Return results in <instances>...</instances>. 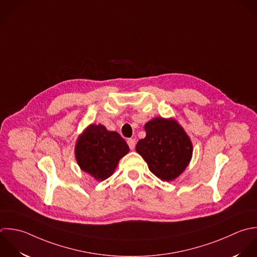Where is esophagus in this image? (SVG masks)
Returning <instances> with one entry per match:
<instances>
[{"mask_svg": "<svg viewBox=\"0 0 257 257\" xmlns=\"http://www.w3.org/2000/svg\"><path fill=\"white\" fill-rule=\"evenodd\" d=\"M127 143H128L129 148H130L131 150H133V149L135 148V145H136V141H135V139L130 138V139H128V140H127Z\"/></svg>", "mask_w": 257, "mask_h": 257, "instance_id": "1", "label": "esophagus"}]
</instances>
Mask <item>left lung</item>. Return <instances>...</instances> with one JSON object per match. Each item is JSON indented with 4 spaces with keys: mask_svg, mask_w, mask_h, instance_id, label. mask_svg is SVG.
<instances>
[{
    "mask_svg": "<svg viewBox=\"0 0 257 257\" xmlns=\"http://www.w3.org/2000/svg\"><path fill=\"white\" fill-rule=\"evenodd\" d=\"M146 137L138 141L136 151L149 170L163 181L178 177L192 156V144L183 128L173 119L154 118L145 124Z\"/></svg>",
    "mask_w": 257,
    "mask_h": 257,
    "instance_id": "8db88e82",
    "label": "left lung"
}]
</instances>
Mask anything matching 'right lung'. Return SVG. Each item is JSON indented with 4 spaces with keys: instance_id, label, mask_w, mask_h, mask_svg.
Masks as SVG:
<instances>
[{
    "instance_id": "right-lung-1",
    "label": "right lung",
    "mask_w": 257,
    "mask_h": 257,
    "mask_svg": "<svg viewBox=\"0 0 257 257\" xmlns=\"http://www.w3.org/2000/svg\"><path fill=\"white\" fill-rule=\"evenodd\" d=\"M129 146L117 133L103 125H90L76 145V159L81 169L97 180L110 177Z\"/></svg>"
}]
</instances>
